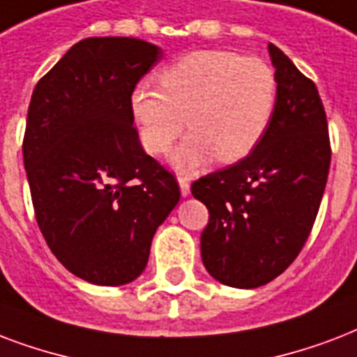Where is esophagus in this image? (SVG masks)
I'll use <instances>...</instances> for the list:
<instances>
[{"instance_id":"obj_1","label":"esophagus","mask_w":357,"mask_h":357,"mask_svg":"<svg viewBox=\"0 0 357 357\" xmlns=\"http://www.w3.org/2000/svg\"><path fill=\"white\" fill-rule=\"evenodd\" d=\"M178 186H181L182 197H188L190 195V181H188L186 176H178Z\"/></svg>"}]
</instances>
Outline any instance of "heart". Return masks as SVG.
I'll list each match as a JSON object with an SVG mask.
<instances>
[{"label": "heart", "instance_id": "obj_1", "mask_svg": "<svg viewBox=\"0 0 357 357\" xmlns=\"http://www.w3.org/2000/svg\"><path fill=\"white\" fill-rule=\"evenodd\" d=\"M160 87L137 85L130 109L143 149L164 154L186 126L171 162L193 169L216 156L234 164L250 156L266 134L278 104V78L259 57L227 50H199L167 65Z\"/></svg>", "mask_w": 357, "mask_h": 357}]
</instances>
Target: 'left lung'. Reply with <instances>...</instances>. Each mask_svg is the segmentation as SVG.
I'll return each instance as SVG.
<instances>
[{"instance_id":"obj_1","label":"left lung","mask_w":357,"mask_h":357,"mask_svg":"<svg viewBox=\"0 0 357 357\" xmlns=\"http://www.w3.org/2000/svg\"><path fill=\"white\" fill-rule=\"evenodd\" d=\"M278 104L250 156L192 184L208 208L201 234L206 272L234 289H257L283 273L302 251L330 171L328 121L317 85L268 44Z\"/></svg>"}]
</instances>
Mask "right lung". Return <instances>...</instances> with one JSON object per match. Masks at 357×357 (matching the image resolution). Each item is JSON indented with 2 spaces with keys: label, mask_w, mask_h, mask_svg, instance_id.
Returning <instances> with one entry per match:
<instances>
[{
  "label": "right lung",
  "mask_w": 357,
  "mask_h": 357,
  "mask_svg": "<svg viewBox=\"0 0 357 357\" xmlns=\"http://www.w3.org/2000/svg\"><path fill=\"white\" fill-rule=\"evenodd\" d=\"M162 55L139 38H84L33 91L22 151L35 216L57 261L87 283L139 278L181 199L175 176L141 147L130 109Z\"/></svg>",
  "instance_id": "add662e5"
}]
</instances>
